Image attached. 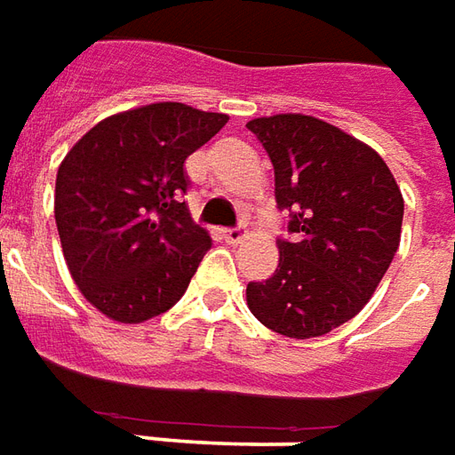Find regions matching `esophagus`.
I'll list each match as a JSON object with an SVG mask.
<instances>
[{"instance_id": "esophagus-1", "label": "esophagus", "mask_w": 455, "mask_h": 455, "mask_svg": "<svg viewBox=\"0 0 455 455\" xmlns=\"http://www.w3.org/2000/svg\"><path fill=\"white\" fill-rule=\"evenodd\" d=\"M225 240L230 244H237V243H243L244 240V230L243 228H230V230H225Z\"/></svg>"}]
</instances>
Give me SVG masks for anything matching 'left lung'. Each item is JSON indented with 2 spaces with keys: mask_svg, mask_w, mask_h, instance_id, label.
<instances>
[{
  "mask_svg": "<svg viewBox=\"0 0 455 455\" xmlns=\"http://www.w3.org/2000/svg\"><path fill=\"white\" fill-rule=\"evenodd\" d=\"M274 166V196L291 240L279 267L247 284L254 318L286 338H318L350 321L375 294L402 235L404 198L387 164L311 115L247 122Z\"/></svg>",
  "mask_w": 455,
  "mask_h": 455,
  "instance_id": "8db88e82",
  "label": "left lung"
}]
</instances>
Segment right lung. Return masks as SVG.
I'll list each match as a JSON object with an SVG mask.
<instances>
[{
  "label": "right lung",
  "instance_id": "right-lung-1",
  "mask_svg": "<svg viewBox=\"0 0 455 455\" xmlns=\"http://www.w3.org/2000/svg\"><path fill=\"white\" fill-rule=\"evenodd\" d=\"M225 122L220 112L154 102L98 122L60 161V247L100 314L144 323L186 294L212 243L183 201V164Z\"/></svg>",
  "mask_w": 455,
  "mask_h": 455
}]
</instances>
